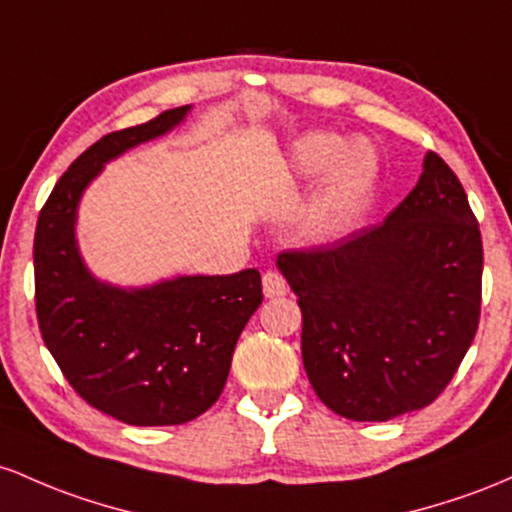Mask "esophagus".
<instances>
[{"mask_svg": "<svg viewBox=\"0 0 512 512\" xmlns=\"http://www.w3.org/2000/svg\"><path fill=\"white\" fill-rule=\"evenodd\" d=\"M263 292H266V297H283L287 292V283L285 278L280 273L275 271H266L263 273Z\"/></svg>", "mask_w": 512, "mask_h": 512, "instance_id": "obj_1", "label": "esophagus"}]
</instances>
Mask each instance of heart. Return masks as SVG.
I'll return each mask as SVG.
<instances>
[{"label":"heart","mask_w":512,"mask_h":512,"mask_svg":"<svg viewBox=\"0 0 512 512\" xmlns=\"http://www.w3.org/2000/svg\"><path fill=\"white\" fill-rule=\"evenodd\" d=\"M326 174L324 186L307 215L314 234H331L346 227L363 210L375 181V157L363 145L346 147L333 135H312L297 149V169L302 176Z\"/></svg>","instance_id":"obj_1"}]
</instances>
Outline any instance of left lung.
<instances>
[{"mask_svg":"<svg viewBox=\"0 0 512 512\" xmlns=\"http://www.w3.org/2000/svg\"><path fill=\"white\" fill-rule=\"evenodd\" d=\"M278 268L300 304L309 382L350 421L433 404L479 329V222L435 152L387 220L324 249L283 251Z\"/></svg>","mask_w":512,"mask_h":512,"instance_id":"obj_1","label":"left lung"}]
</instances>
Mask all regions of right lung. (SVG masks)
Here are the masks:
<instances>
[{
  "label": "right lung",
  "instance_id": "add662e5",
  "mask_svg": "<svg viewBox=\"0 0 512 512\" xmlns=\"http://www.w3.org/2000/svg\"><path fill=\"white\" fill-rule=\"evenodd\" d=\"M188 106L103 135L74 159L38 215L36 317L45 346L89 406L128 426H179L225 389L234 346L263 300L256 268L191 275L147 290L96 283L74 244V212L103 162L164 135Z\"/></svg>",
  "mask_w": 512,
  "mask_h": 512
}]
</instances>
